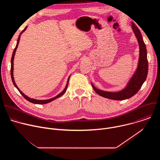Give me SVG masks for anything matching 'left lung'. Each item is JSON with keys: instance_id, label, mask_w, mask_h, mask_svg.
Here are the masks:
<instances>
[{"instance_id": "obj_1", "label": "left lung", "mask_w": 160, "mask_h": 160, "mask_svg": "<svg viewBox=\"0 0 160 160\" xmlns=\"http://www.w3.org/2000/svg\"><path fill=\"white\" fill-rule=\"evenodd\" d=\"M132 26L133 32L135 33L137 38H138L140 49L138 70H137L135 74L128 82L127 87L118 92H105V91L96 88L93 85H92L96 92L102 97L119 101L129 99L138 92L147 78L148 72V61L147 58V50L146 45L143 41L141 32L138 27L134 23H132Z\"/></svg>"}]
</instances>
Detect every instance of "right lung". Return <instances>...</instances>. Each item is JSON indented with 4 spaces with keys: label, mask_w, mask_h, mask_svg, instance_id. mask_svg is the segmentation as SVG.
<instances>
[{
    "label": "right lung",
    "mask_w": 160,
    "mask_h": 160,
    "mask_svg": "<svg viewBox=\"0 0 160 160\" xmlns=\"http://www.w3.org/2000/svg\"><path fill=\"white\" fill-rule=\"evenodd\" d=\"M27 27H25V28L21 32L20 35H19V37H18V42H17L16 46V48H14V51H13V53H12V58H11V75L12 81V83H13V84L14 85V86H15V87L17 88V89L19 90V92H20V94H21L22 96H23V97H24V98H25L27 101H30V102H32V103H34V104H47V103L50 102L52 101L53 100H54V99H57V98H58L61 97V96H62V95L65 93L66 90V89H67V88H68V82H69L70 77L68 78V79L67 84H66V87H65L64 90L62 91V92L61 93H60L59 95H58V96H56V97H54V98H51V99H47V100H37V99H31V98H30L27 97V96H25V95L23 93H22V92H21V91L18 88V87H17L16 84L15 83V82H14V77H13V61H14V55H15V52H16V49H17V48H18V43H19V40H20V35H21V33H22V32H23L27 29Z\"/></svg>",
    "instance_id": "add662e5"
}]
</instances>
